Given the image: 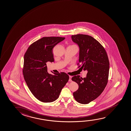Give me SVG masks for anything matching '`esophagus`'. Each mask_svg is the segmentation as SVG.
<instances>
[{
  "label": "esophagus",
  "mask_w": 131,
  "mask_h": 131,
  "mask_svg": "<svg viewBox=\"0 0 131 131\" xmlns=\"http://www.w3.org/2000/svg\"><path fill=\"white\" fill-rule=\"evenodd\" d=\"M72 76H69V82H72Z\"/></svg>",
  "instance_id": "34e87169"
}]
</instances>
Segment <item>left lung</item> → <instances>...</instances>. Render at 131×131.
I'll return each instance as SVG.
<instances>
[{
  "label": "left lung",
  "mask_w": 131,
  "mask_h": 131,
  "mask_svg": "<svg viewBox=\"0 0 131 131\" xmlns=\"http://www.w3.org/2000/svg\"><path fill=\"white\" fill-rule=\"evenodd\" d=\"M72 39L80 48L78 68L88 72L86 78H72L79 86L73 95L77 102L87 104L100 96L108 83L109 60L104 47L93 37L77 34L72 36Z\"/></svg>",
  "instance_id": "obj_1"
}]
</instances>
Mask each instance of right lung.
<instances>
[{"label": "right lung", "mask_w": 131, "mask_h": 131, "mask_svg": "<svg viewBox=\"0 0 131 131\" xmlns=\"http://www.w3.org/2000/svg\"><path fill=\"white\" fill-rule=\"evenodd\" d=\"M65 39L61 37H44L31 44L24 57L23 73L30 92L44 103L53 102L59 98L61 90L69 80L65 72H47L46 63L54 62L52 49Z\"/></svg>", "instance_id": "obj_1"}]
</instances>
